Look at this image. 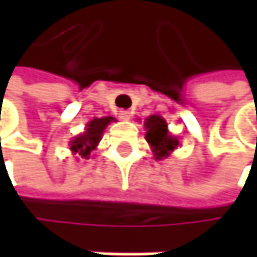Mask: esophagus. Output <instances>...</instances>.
<instances>
[{"mask_svg":"<svg viewBox=\"0 0 257 257\" xmlns=\"http://www.w3.org/2000/svg\"><path fill=\"white\" fill-rule=\"evenodd\" d=\"M131 116H132V113L128 111V110H120V111H119V117H120L122 120H129Z\"/></svg>","mask_w":257,"mask_h":257,"instance_id":"esophagus-1","label":"esophagus"}]
</instances>
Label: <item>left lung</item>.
Instances as JSON below:
<instances>
[{
  "label": "left lung",
  "mask_w": 257,
  "mask_h": 257,
  "mask_svg": "<svg viewBox=\"0 0 257 257\" xmlns=\"http://www.w3.org/2000/svg\"><path fill=\"white\" fill-rule=\"evenodd\" d=\"M146 126V140L152 146L156 159L167 158L179 146V140L168 134L167 123L161 116H150L144 122Z\"/></svg>",
  "instance_id": "1"
}]
</instances>
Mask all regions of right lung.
Masks as SVG:
<instances>
[{"instance_id":"right-lung-1","label":"right lung","mask_w":257,"mask_h":257,"mask_svg":"<svg viewBox=\"0 0 257 257\" xmlns=\"http://www.w3.org/2000/svg\"><path fill=\"white\" fill-rule=\"evenodd\" d=\"M113 122V117L107 116V117H101V119H93L90 123H87L86 132H83L81 135H78L77 138H74V141H71V150L74 153H78L81 158L89 159V155L92 150H95L96 144L101 140V135L104 132L105 126Z\"/></svg>"}]
</instances>
